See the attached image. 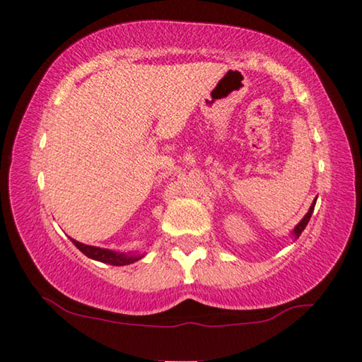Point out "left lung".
<instances>
[{"instance_id":"obj_1","label":"left lung","mask_w":362,"mask_h":362,"mask_svg":"<svg viewBox=\"0 0 362 362\" xmlns=\"http://www.w3.org/2000/svg\"><path fill=\"white\" fill-rule=\"evenodd\" d=\"M315 204H316V199L313 201V204H311V207H310V211L306 212V216L303 217V219L300 221V224L295 227V230H293V234H295V237L296 239H298V237L301 235V232H303V229L306 227V224H308V221H310V217H311V214H313V209H315Z\"/></svg>"}]
</instances>
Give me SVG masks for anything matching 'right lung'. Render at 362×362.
Masks as SVG:
<instances>
[{
  "label": "right lung",
  "instance_id": "right-lung-1",
  "mask_svg": "<svg viewBox=\"0 0 362 362\" xmlns=\"http://www.w3.org/2000/svg\"><path fill=\"white\" fill-rule=\"evenodd\" d=\"M74 245L77 247L82 254H86L88 259L103 262V264L108 265H115V267H122V265H130L133 262L140 260L141 255H125V254H118V252H112L107 249H100V247H92V245H86L81 244V242L74 240Z\"/></svg>",
  "mask_w": 362,
  "mask_h": 362
}]
</instances>
